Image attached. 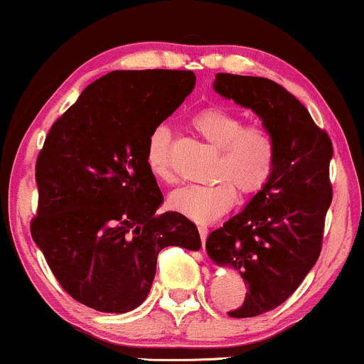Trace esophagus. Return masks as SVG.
I'll return each instance as SVG.
<instances>
[{
    "label": "esophagus",
    "instance_id": "34e87169",
    "mask_svg": "<svg viewBox=\"0 0 364 364\" xmlns=\"http://www.w3.org/2000/svg\"><path fill=\"white\" fill-rule=\"evenodd\" d=\"M198 232H200V237H202V243H205L207 240V235H208V228L205 224H198Z\"/></svg>",
    "mask_w": 364,
    "mask_h": 364
}]
</instances>
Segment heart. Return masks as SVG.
<instances>
[{
	"instance_id": "heart-1",
	"label": "heart",
	"mask_w": 364,
	"mask_h": 364,
	"mask_svg": "<svg viewBox=\"0 0 364 364\" xmlns=\"http://www.w3.org/2000/svg\"><path fill=\"white\" fill-rule=\"evenodd\" d=\"M191 128L219 149L214 166L217 181L210 185H188L173 191L171 208L195 223H212L235 205L237 190L253 195L272 178L277 162V144L272 133L260 124H245L243 116L224 107H205L191 118ZM171 129L159 124L149 135L145 162L161 181L174 179L171 166Z\"/></svg>"
}]
</instances>
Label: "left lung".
<instances>
[{
  "label": "left lung",
  "instance_id": "obj_1",
  "mask_svg": "<svg viewBox=\"0 0 364 364\" xmlns=\"http://www.w3.org/2000/svg\"><path fill=\"white\" fill-rule=\"evenodd\" d=\"M214 90L252 109L277 144L269 183L205 243L217 265L235 267L243 277L245 303L229 316L248 318L286 301L318 260L333 149L306 107L269 78L217 73Z\"/></svg>",
  "mask_w": 364,
  "mask_h": 364
}]
</instances>
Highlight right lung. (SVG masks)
<instances>
[{"instance_id": "1", "label": "right lung", "mask_w": 364, "mask_h": 364, "mask_svg": "<svg viewBox=\"0 0 364 364\" xmlns=\"http://www.w3.org/2000/svg\"><path fill=\"white\" fill-rule=\"evenodd\" d=\"M190 70H118L92 82L54 121L36 162L31 232L61 287L102 313L145 301L166 246L202 248L145 162L149 135L195 87Z\"/></svg>"}]
</instances>
